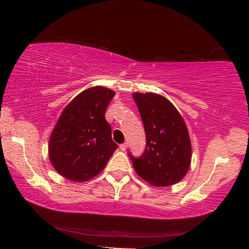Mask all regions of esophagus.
Returning <instances> with one entry per match:
<instances>
[{"instance_id": "34e87169", "label": "esophagus", "mask_w": 249, "mask_h": 249, "mask_svg": "<svg viewBox=\"0 0 249 249\" xmlns=\"http://www.w3.org/2000/svg\"><path fill=\"white\" fill-rule=\"evenodd\" d=\"M127 146H128V144L125 142V143L120 145V150H121V151H125L126 149H127Z\"/></svg>"}]
</instances>
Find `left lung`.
<instances>
[{"label":"left lung","instance_id":"8db88e82","mask_svg":"<svg viewBox=\"0 0 249 249\" xmlns=\"http://www.w3.org/2000/svg\"><path fill=\"white\" fill-rule=\"evenodd\" d=\"M146 145L140 157L128 154L138 176L154 186H170L186 176L192 144L186 124L169 100L155 93H134Z\"/></svg>","mask_w":249,"mask_h":249}]
</instances>
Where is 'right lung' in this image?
I'll use <instances>...</instances> for the list:
<instances>
[{
    "mask_svg": "<svg viewBox=\"0 0 249 249\" xmlns=\"http://www.w3.org/2000/svg\"><path fill=\"white\" fill-rule=\"evenodd\" d=\"M115 93L94 87L78 94L63 110L52 130L49 160L62 177L86 182L104 170L118 149L105 112Z\"/></svg>",
    "mask_w": 249,
    "mask_h": 249,
    "instance_id": "right-lung-1",
    "label": "right lung"
}]
</instances>
